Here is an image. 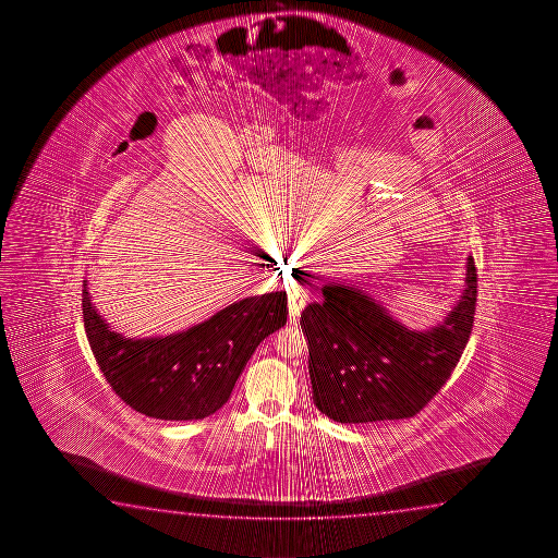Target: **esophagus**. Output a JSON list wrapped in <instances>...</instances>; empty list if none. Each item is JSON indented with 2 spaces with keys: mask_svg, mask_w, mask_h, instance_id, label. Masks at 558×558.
Here are the masks:
<instances>
[{
  "mask_svg": "<svg viewBox=\"0 0 558 558\" xmlns=\"http://www.w3.org/2000/svg\"><path fill=\"white\" fill-rule=\"evenodd\" d=\"M308 298H311V293L303 283L293 286V290L290 291V316L293 320L300 318L301 311L307 305Z\"/></svg>",
  "mask_w": 558,
  "mask_h": 558,
  "instance_id": "obj_1",
  "label": "esophagus"
}]
</instances>
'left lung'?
<instances>
[{
	"label": "left lung",
	"mask_w": 558,
	"mask_h": 558,
	"mask_svg": "<svg viewBox=\"0 0 558 558\" xmlns=\"http://www.w3.org/2000/svg\"><path fill=\"white\" fill-rule=\"evenodd\" d=\"M320 291L324 300L301 313L316 409L341 424L401 421L444 388L469 343L476 265L469 257L461 298L429 330H409L353 286L324 283Z\"/></svg>",
	"instance_id": "obj_1"
}]
</instances>
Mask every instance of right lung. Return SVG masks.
Masks as SVG:
<instances>
[{
  "label": "right lung",
  "instance_id": "add662e5",
  "mask_svg": "<svg viewBox=\"0 0 558 558\" xmlns=\"http://www.w3.org/2000/svg\"><path fill=\"white\" fill-rule=\"evenodd\" d=\"M82 288L84 328L99 371L124 403L159 421H202L217 412L258 343L288 318L286 291H272L232 303L187 330L130 340L92 305L88 280Z\"/></svg>",
  "mask_w": 558,
  "mask_h": 558
}]
</instances>
